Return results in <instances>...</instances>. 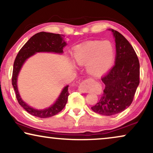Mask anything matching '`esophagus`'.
Returning a JSON list of instances; mask_svg holds the SVG:
<instances>
[{
    "label": "esophagus",
    "mask_w": 153,
    "mask_h": 153,
    "mask_svg": "<svg viewBox=\"0 0 153 153\" xmlns=\"http://www.w3.org/2000/svg\"><path fill=\"white\" fill-rule=\"evenodd\" d=\"M99 87V84L95 81L93 79H86L80 83L78 88V91L83 93H89L92 90L97 89Z\"/></svg>",
    "instance_id": "1"
}]
</instances>
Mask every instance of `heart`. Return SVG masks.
Here are the masks:
<instances>
[{"label": "heart", "instance_id": "heart-1", "mask_svg": "<svg viewBox=\"0 0 153 153\" xmlns=\"http://www.w3.org/2000/svg\"><path fill=\"white\" fill-rule=\"evenodd\" d=\"M73 57L94 77H101L111 70L116 58L114 47L108 41H91L74 48Z\"/></svg>", "mask_w": 153, "mask_h": 153}]
</instances>
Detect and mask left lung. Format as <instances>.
Masks as SVG:
<instances>
[{"instance_id": "obj_1", "label": "left lung", "mask_w": 153, "mask_h": 153, "mask_svg": "<svg viewBox=\"0 0 153 153\" xmlns=\"http://www.w3.org/2000/svg\"><path fill=\"white\" fill-rule=\"evenodd\" d=\"M116 42V64L102 79L104 83L103 94L99 102L91 108L103 116H114L128 108L139 84L140 65L131 46L122 34L114 29Z\"/></svg>"}]
</instances>
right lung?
Instances as JSON below:
<instances>
[{"label": "right lung", "mask_w": 153, "mask_h": 153, "mask_svg": "<svg viewBox=\"0 0 153 153\" xmlns=\"http://www.w3.org/2000/svg\"><path fill=\"white\" fill-rule=\"evenodd\" d=\"M67 45L63 35L55 34L51 33L40 32L31 37L28 41L23 46L15 58L12 72V84L15 91L16 97L19 104L29 114L33 116L41 118H47L55 116L61 111L68 102L69 85H65L62 90L60 95L56 102L49 107L44 109H37L29 106L21 97L17 86L18 76L21 69L24 65L27 59L34 56L36 53L47 52L62 54L63 53V48Z\"/></svg>", "instance_id": "obj_1"}]
</instances>
